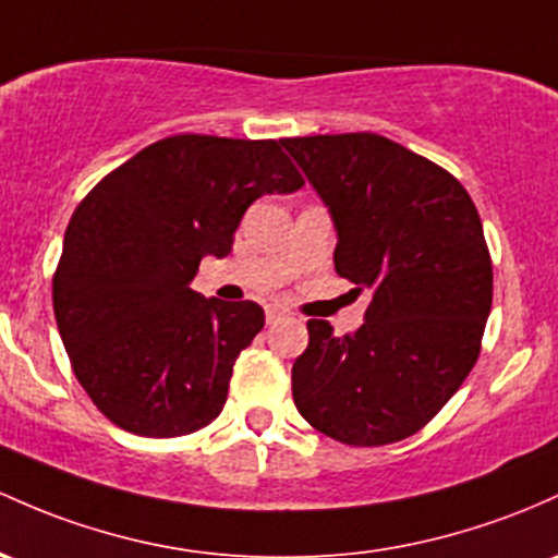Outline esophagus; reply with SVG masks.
I'll list each match as a JSON object with an SVG mask.
<instances>
[{
  "instance_id": "34e87169",
  "label": "esophagus",
  "mask_w": 558,
  "mask_h": 558,
  "mask_svg": "<svg viewBox=\"0 0 558 558\" xmlns=\"http://www.w3.org/2000/svg\"><path fill=\"white\" fill-rule=\"evenodd\" d=\"M289 315V310L283 307H267V326H272V323H278L280 317Z\"/></svg>"
}]
</instances>
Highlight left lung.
I'll list each match as a JSON object with an SVG mask.
<instances>
[{
  "mask_svg": "<svg viewBox=\"0 0 558 558\" xmlns=\"http://www.w3.org/2000/svg\"><path fill=\"white\" fill-rule=\"evenodd\" d=\"M280 145L333 219L336 272L371 291L354 333L307 323L293 402L344 445L400 442L442 410L480 357L493 304L480 214L456 177L378 134Z\"/></svg>",
  "mask_w": 558,
  "mask_h": 558,
  "instance_id": "8db88e82",
  "label": "left lung"
}]
</instances>
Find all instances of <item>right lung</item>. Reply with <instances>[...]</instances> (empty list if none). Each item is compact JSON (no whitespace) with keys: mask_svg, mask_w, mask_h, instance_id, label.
<instances>
[{"mask_svg":"<svg viewBox=\"0 0 558 558\" xmlns=\"http://www.w3.org/2000/svg\"><path fill=\"white\" fill-rule=\"evenodd\" d=\"M302 185L275 140L177 134L78 204L52 280L54 320L78 384L116 426L180 437L222 413L265 310L190 283L204 256L230 254L256 198Z\"/></svg>","mask_w":558,"mask_h":558,"instance_id":"add662e5","label":"right lung"}]
</instances>
